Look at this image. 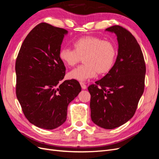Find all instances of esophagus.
I'll return each instance as SVG.
<instances>
[{"label":"esophagus","instance_id":"obj_1","mask_svg":"<svg viewBox=\"0 0 159 159\" xmlns=\"http://www.w3.org/2000/svg\"><path fill=\"white\" fill-rule=\"evenodd\" d=\"M80 85H81V88H82L83 89H85L87 88V86H86V85H85L84 83H83V82H80Z\"/></svg>","mask_w":159,"mask_h":159}]
</instances>
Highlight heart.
I'll use <instances>...</instances> for the list:
<instances>
[{"label": "heart", "mask_w": 159, "mask_h": 159, "mask_svg": "<svg viewBox=\"0 0 159 159\" xmlns=\"http://www.w3.org/2000/svg\"><path fill=\"white\" fill-rule=\"evenodd\" d=\"M74 49L63 48L59 57L68 67H74L84 58V65L70 71V80L85 81L98 74L108 73L112 69L117 56L116 47L113 42L95 36H84L76 40Z\"/></svg>", "instance_id": "b5f03b06"}]
</instances>
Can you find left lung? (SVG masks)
<instances>
[{"label":"left lung","mask_w":159,"mask_h":159,"mask_svg":"<svg viewBox=\"0 0 159 159\" xmlns=\"http://www.w3.org/2000/svg\"><path fill=\"white\" fill-rule=\"evenodd\" d=\"M115 33L118 55L112 69L88 87L91 118L97 125L113 129L135 113L145 89V61L141 47L132 34L121 26L106 28Z\"/></svg>","instance_id":"obj_1"}]
</instances>
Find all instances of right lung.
<instances>
[{
    "label": "right lung",
    "mask_w": 159,
    "mask_h": 159,
    "mask_svg": "<svg viewBox=\"0 0 159 159\" xmlns=\"http://www.w3.org/2000/svg\"><path fill=\"white\" fill-rule=\"evenodd\" d=\"M67 33L64 28L40 23L26 37L16 60V98L26 118L42 129L61 125L68 104L81 90L77 80L61 81L66 67L59 52Z\"/></svg>",
    "instance_id": "right-lung-1"
}]
</instances>
